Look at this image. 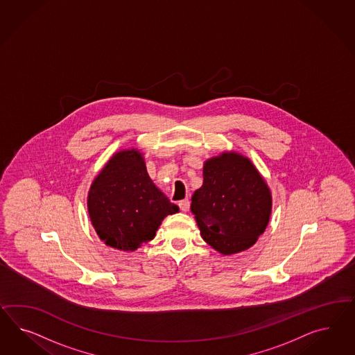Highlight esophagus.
Wrapping results in <instances>:
<instances>
[{
    "mask_svg": "<svg viewBox=\"0 0 355 355\" xmlns=\"http://www.w3.org/2000/svg\"><path fill=\"white\" fill-rule=\"evenodd\" d=\"M178 205H180V208H181V211H183V212H187V211L190 209V202H189V199H183V200H181V202L178 203Z\"/></svg>",
    "mask_w": 355,
    "mask_h": 355,
    "instance_id": "34e87169",
    "label": "esophagus"
}]
</instances>
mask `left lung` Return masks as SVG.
Returning <instances> with one entry per match:
<instances>
[{"label":"left lung","instance_id":"1","mask_svg":"<svg viewBox=\"0 0 355 355\" xmlns=\"http://www.w3.org/2000/svg\"><path fill=\"white\" fill-rule=\"evenodd\" d=\"M191 200L200 236L223 255L254 246L272 214L268 183L248 156L236 150L205 160L203 184Z\"/></svg>","mask_w":355,"mask_h":355}]
</instances>
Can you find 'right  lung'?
Segmentation results:
<instances>
[{
  "instance_id": "right-lung-1",
  "label": "right lung",
  "mask_w": 355,
  "mask_h": 355,
  "mask_svg": "<svg viewBox=\"0 0 355 355\" xmlns=\"http://www.w3.org/2000/svg\"><path fill=\"white\" fill-rule=\"evenodd\" d=\"M87 209L98 238L119 251H135L152 241L166 216L180 208L150 180L143 153H113L91 183Z\"/></svg>"
}]
</instances>
